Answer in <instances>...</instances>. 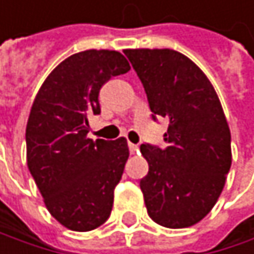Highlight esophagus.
Here are the masks:
<instances>
[{"label": "esophagus", "instance_id": "obj_1", "mask_svg": "<svg viewBox=\"0 0 254 254\" xmlns=\"http://www.w3.org/2000/svg\"><path fill=\"white\" fill-rule=\"evenodd\" d=\"M128 146H129V152H131L132 155L138 153V146H137V144H134V143H128Z\"/></svg>", "mask_w": 254, "mask_h": 254}]
</instances>
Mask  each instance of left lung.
<instances>
[{
    "label": "left lung",
    "mask_w": 254,
    "mask_h": 254,
    "mask_svg": "<svg viewBox=\"0 0 254 254\" xmlns=\"http://www.w3.org/2000/svg\"><path fill=\"white\" fill-rule=\"evenodd\" d=\"M153 120L169 119L166 147L141 144L149 164L140 181L149 217L164 227H190L217 203L232 164L230 129L206 75L173 49H125Z\"/></svg>",
    "instance_id": "obj_1"
}]
</instances>
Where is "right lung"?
<instances>
[{
  "mask_svg": "<svg viewBox=\"0 0 254 254\" xmlns=\"http://www.w3.org/2000/svg\"><path fill=\"white\" fill-rule=\"evenodd\" d=\"M129 69L117 51L73 54L48 75L33 102L27 166L51 215L70 230H93L111 214L129 149L123 137L88 138V117L101 113L102 85Z\"/></svg>",
  "mask_w": 254,
  "mask_h": 254,
  "instance_id": "obj_1",
  "label": "right lung"
}]
</instances>
